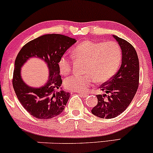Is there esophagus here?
I'll return each mask as SVG.
<instances>
[{
	"label": "esophagus",
	"instance_id": "obj_1",
	"mask_svg": "<svg viewBox=\"0 0 153 153\" xmlns=\"http://www.w3.org/2000/svg\"><path fill=\"white\" fill-rule=\"evenodd\" d=\"M80 95V96H82V97H83V98H85V97H87L88 96V94H81V93H80V94H79Z\"/></svg>",
	"mask_w": 153,
	"mask_h": 153
}]
</instances>
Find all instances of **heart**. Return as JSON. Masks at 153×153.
Here are the masks:
<instances>
[{
	"instance_id": "1",
	"label": "heart",
	"mask_w": 153,
	"mask_h": 153,
	"mask_svg": "<svg viewBox=\"0 0 153 153\" xmlns=\"http://www.w3.org/2000/svg\"><path fill=\"white\" fill-rule=\"evenodd\" d=\"M75 59L86 61L83 75H73L65 79L64 85L67 89L78 92H86L91 83L96 80L104 82L110 80L118 71L122 62V50L116 42H82L77 45L71 52ZM61 74L66 75L72 71L71 59L65 55L59 61Z\"/></svg>"
}]
</instances>
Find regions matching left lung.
Returning a JSON list of instances; mask_svg holds the SVG:
<instances>
[{
	"label": "left lung",
	"instance_id": "8db88e82",
	"mask_svg": "<svg viewBox=\"0 0 153 153\" xmlns=\"http://www.w3.org/2000/svg\"><path fill=\"white\" fill-rule=\"evenodd\" d=\"M113 36L122 49V60L117 74L99 88L108 95H97L98 103L91 110L93 114L102 119L121 114L130 104L139 86L140 65L136 50L124 39Z\"/></svg>",
	"mask_w": 153,
	"mask_h": 153
}]
</instances>
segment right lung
Instances as JSON below:
<instances>
[{
	"mask_svg": "<svg viewBox=\"0 0 153 153\" xmlns=\"http://www.w3.org/2000/svg\"><path fill=\"white\" fill-rule=\"evenodd\" d=\"M75 42V39L62 34H45L26 43L17 54L12 84L23 107L35 118L52 119L64 110L71 94L60 90L62 81L58 63L67 50ZM31 56L44 59L50 70L47 84L39 89L26 85L20 77V68Z\"/></svg>",
	"mask_w": 153,
	"mask_h": 153,
	"instance_id": "1",
	"label": "right lung"
}]
</instances>
